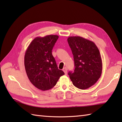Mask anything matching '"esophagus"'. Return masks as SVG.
<instances>
[{
  "instance_id": "obj_1",
  "label": "esophagus",
  "mask_w": 122,
  "mask_h": 122,
  "mask_svg": "<svg viewBox=\"0 0 122 122\" xmlns=\"http://www.w3.org/2000/svg\"><path fill=\"white\" fill-rule=\"evenodd\" d=\"M63 72H64V73H65V74H67V71H68V69H67V68H66V67H64V68L63 69Z\"/></svg>"
}]
</instances>
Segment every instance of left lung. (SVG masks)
<instances>
[{"label": "left lung", "mask_w": 122, "mask_h": 122, "mask_svg": "<svg viewBox=\"0 0 122 122\" xmlns=\"http://www.w3.org/2000/svg\"><path fill=\"white\" fill-rule=\"evenodd\" d=\"M68 42L73 55L75 69L68 74L75 86L81 90L92 86L100 78L102 62L99 50L90 40L79 36L69 37Z\"/></svg>", "instance_id": "8db88e82"}]
</instances>
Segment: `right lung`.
<instances>
[{
    "label": "right lung",
    "instance_id": "right-lung-1",
    "mask_svg": "<svg viewBox=\"0 0 122 122\" xmlns=\"http://www.w3.org/2000/svg\"><path fill=\"white\" fill-rule=\"evenodd\" d=\"M58 38L57 35L36 38L25 51V66L28 79L35 87L42 91L53 87L64 74L63 71L58 69L52 54Z\"/></svg>",
    "mask_w": 122,
    "mask_h": 122
}]
</instances>
